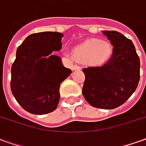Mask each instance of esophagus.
<instances>
[{"mask_svg": "<svg viewBox=\"0 0 146 146\" xmlns=\"http://www.w3.org/2000/svg\"><path fill=\"white\" fill-rule=\"evenodd\" d=\"M72 69L73 71H78V70H81V67L78 65H74L72 67Z\"/></svg>", "mask_w": 146, "mask_h": 146, "instance_id": "esophagus-1", "label": "esophagus"}]
</instances>
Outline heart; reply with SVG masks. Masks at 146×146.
<instances>
[{
    "mask_svg": "<svg viewBox=\"0 0 146 146\" xmlns=\"http://www.w3.org/2000/svg\"><path fill=\"white\" fill-rule=\"evenodd\" d=\"M112 53V46L106 40L90 39L74 49V55L78 60H87L92 64L107 60Z\"/></svg>",
    "mask_w": 146,
    "mask_h": 146,
    "instance_id": "obj_1",
    "label": "heart"
}]
</instances>
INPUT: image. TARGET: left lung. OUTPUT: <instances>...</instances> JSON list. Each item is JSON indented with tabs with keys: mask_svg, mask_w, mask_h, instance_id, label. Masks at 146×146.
Listing matches in <instances>:
<instances>
[{
	"mask_svg": "<svg viewBox=\"0 0 146 146\" xmlns=\"http://www.w3.org/2000/svg\"><path fill=\"white\" fill-rule=\"evenodd\" d=\"M113 45L103 66L82 69V94L91 106L110 110L120 107L135 91L140 79V60L131 40L117 31H103Z\"/></svg>",
	"mask_w": 146,
	"mask_h": 146,
	"instance_id": "obj_1",
	"label": "left lung"
}]
</instances>
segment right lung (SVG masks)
I'll return each instance as SVG.
<instances>
[{
  "mask_svg": "<svg viewBox=\"0 0 146 146\" xmlns=\"http://www.w3.org/2000/svg\"><path fill=\"white\" fill-rule=\"evenodd\" d=\"M63 36L57 32L31 34L17 49L11 89L19 105L30 113L53 112L59 104L60 83L72 73L54 54L62 47Z\"/></svg>",
  "mask_w": 146,
  "mask_h": 146,
  "instance_id": "obj_1",
  "label": "right lung"
}]
</instances>
